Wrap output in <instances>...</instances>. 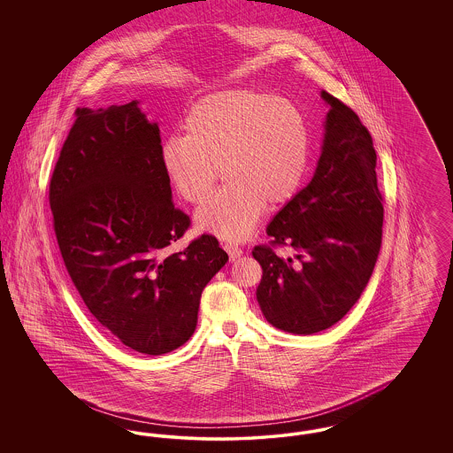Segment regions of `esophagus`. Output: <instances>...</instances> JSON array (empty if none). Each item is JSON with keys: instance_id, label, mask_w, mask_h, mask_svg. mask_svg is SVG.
Returning <instances> with one entry per match:
<instances>
[{"instance_id": "34e87169", "label": "esophagus", "mask_w": 453, "mask_h": 453, "mask_svg": "<svg viewBox=\"0 0 453 453\" xmlns=\"http://www.w3.org/2000/svg\"><path fill=\"white\" fill-rule=\"evenodd\" d=\"M224 250L229 253V258L233 259V261L242 255L241 248H237L236 244H233V242H224Z\"/></svg>"}]
</instances>
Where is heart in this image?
I'll return each mask as SVG.
<instances>
[{
	"mask_svg": "<svg viewBox=\"0 0 453 453\" xmlns=\"http://www.w3.org/2000/svg\"><path fill=\"white\" fill-rule=\"evenodd\" d=\"M173 134L161 165L188 203L202 202L220 178L226 185L198 211L196 226L227 239L251 234L265 207L299 194L311 165V130L301 110L275 95L227 89L203 96Z\"/></svg>",
	"mask_w": 453,
	"mask_h": 453,
	"instance_id": "b5f03b06",
	"label": "heart"
}]
</instances>
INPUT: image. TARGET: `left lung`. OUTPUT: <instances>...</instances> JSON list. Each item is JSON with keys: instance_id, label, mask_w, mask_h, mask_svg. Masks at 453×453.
<instances>
[{"instance_id": "obj_1", "label": "left lung", "mask_w": 453, "mask_h": 453, "mask_svg": "<svg viewBox=\"0 0 453 453\" xmlns=\"http://www.w3.org/2000/svg\"><path fill=\"white\" fill-rule=\"evenodd\" d=\"M329 111L318 168L266 227L270 244L253 258L263 268L257 299L266 321L314 334L345 318L360 299L382 244L384 198L377 187L372 135L343 102L321 91ZM290 245L294 259L274 248Z\"/></svg>"}]
</instances>
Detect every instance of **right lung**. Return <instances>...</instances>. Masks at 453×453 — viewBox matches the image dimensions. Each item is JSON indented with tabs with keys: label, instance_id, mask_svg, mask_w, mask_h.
<instances>
[{
	"label": "right lung",
	"instance_id": "obj_1",
	"mask_svg": "<svg viewBox=\"0 0 453 453\" xmlns=\"http://www.w3.org/2000/svg\"><path fill=\"white\" fill-rule=\"evenodd\" d=\"M137 105L74 111L49 203L88 311L124 345L163 355L194 334L202 290L227 253L211 234L170 253L190 217L174 209L159 127Z\"/></svg>",
	"mask_w": 453,
	"mask_h": 453
}]
</instances>
